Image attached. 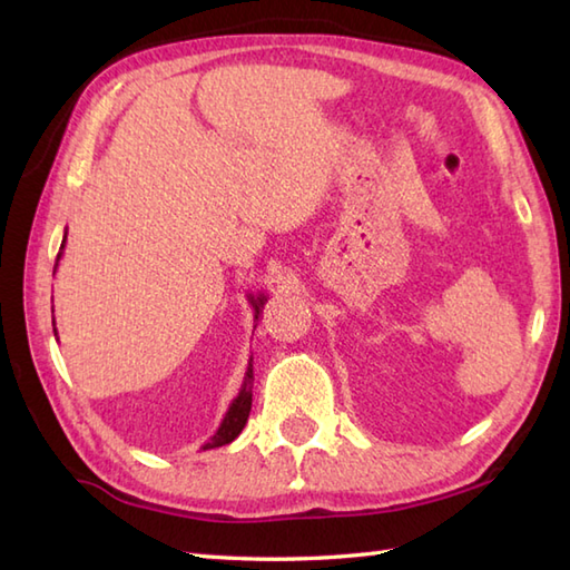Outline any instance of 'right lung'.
<instances>
[{
	"mask_svg": "<svg viewBox=\"0 0 570 570\" xmlns=\"http://www.w3.org/2000/svg\"><path fill=\"white\" fill-rule=\"evenodd\" d=\"M63 249H66V235H63V242H60V252H58V259L63 257ZM58 259H56V266H53V274L58 269ZM247 301L254 308V321L259 318V311L264 308L266 304V296L264 294H247ZM257 328V325H254ZM53 335L56 333V321H53ZM252 382H254V374H252V357H249V365H247V372H245V380H242V386L237 396L233 399V404H229V409L225 411V416L220 421V426H217V431L210 435V441L203 445V451H208V448H220V445H227L233 443L237 435L242 433V429H245V423L249 419V409H252Z\"/></svg>",
	"mask_w": 570,
	"mask_h": 570,
	"instance_id": "add662e5",
	"label": "right lung"
}]
</instances>
